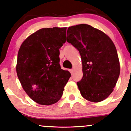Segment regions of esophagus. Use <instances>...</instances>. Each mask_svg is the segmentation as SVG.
Segmentation results:
<instances>
[{
	"label": "esophagus",
	"instance_id": "34e87169",
	"mask_svg": "<svg viewBox=\"0 0 131 131\" xmlns=\"http://www.w3.org/2000/svg\"><path fill=\"white\" fill-rule=\"evenodd\" d=\"M74 70H75V69H74V68H72V69L70 70V73H71V75H73V73Z\"/></svg>",
	"mask_w": 131,
	"mask_h": 131
}]
</instances>
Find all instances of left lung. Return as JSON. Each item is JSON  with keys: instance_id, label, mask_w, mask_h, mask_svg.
Returning <instances> with one entry per match:
<instances>
[{"instance_id": "8db88e82", "label": "left lung", "mask_w": 131, "mask_h": 131, "mask_svg": "<svg viewBox=\"0 0 131 131\" xmlns=\"http://www.w3.org/2000/svg\"><path fill=\"white\" fill-rule=\"evenodd\" d=\"M67 42L78 49L82 58L83 77L77 82L82 96L92 102L105 100L120 75L114 42L102 31L85 24L68 27Z\"/></svg>"}]
</instances>
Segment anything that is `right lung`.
<instances>
[{
	"mask_svg": "<svg viewBox=\"0 0 131 131\" xmlns=\"http://www.w3.org/2000/svg\"><path fill=\"white\" fill-rule=\"evenodd\" d=\"M67 27L42 28L20 46L16 71L23 89L32 100L49 105L62 97L71 74L61 69L60 49L66 42Z\"/></svg>",
	"mask_w": 131,
	"mask_h": 131,
	"instance_id": "right-lung-1",
	"label": "right lung"
}]
</instances>
